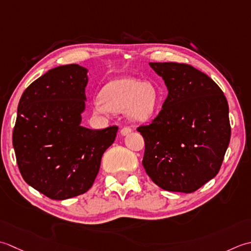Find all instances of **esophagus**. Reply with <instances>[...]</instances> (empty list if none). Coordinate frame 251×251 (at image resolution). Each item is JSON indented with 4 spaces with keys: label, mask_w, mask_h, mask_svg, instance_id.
<instances>
[{
    "label": "esophagus",
    "mask_w": 251,
    "mask_h": 251,
    "mask_svg": "<svg viewBox=\"0 0 251 251\" xmlns=\"http://www.w3.org/2000/svg\"><path fill=\"white\" fill-rule=\"evenodd\" d=\"M131 127H129V126H124L121 129V131H120V133H121V135H124V136H126V135H127L129 134V133H131Z\"/></svg>",
    "instance_id": "34e87169"
}]
</instances>
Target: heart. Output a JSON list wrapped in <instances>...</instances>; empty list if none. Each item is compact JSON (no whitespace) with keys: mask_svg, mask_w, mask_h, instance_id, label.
Returning a JSON list of instances; mask_svg holds the SVG:
<instances>
[{"mask_svg":"<svg viewBox=\"0 0 251 251\" xmlns=\"http://www.w3.org/2000/svg\"><path fill=\"white\" fill-rule=\"evenodd\" d=\"M159 94L150 82L134 78H119L110 81L101 92V100L96 99L93 103L97 114L126 111L129 118L144 122L155 115Z\"/></svg>","mask_w":251,"mask_h":251,"instance_id":"1","label":"heart"}]
</instances>
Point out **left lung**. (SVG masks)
I'll return each instance as SVG.
<instances>
[{"label":"left lung","instance_id":"left-lung-1","mask_svg":"<svg viewBox=\"0 0 251 251\" xmlns=\"http://www.w3.org/2000/svg\"><path fill=\"white\" fill-rule=\"evenodd\" d=\"M168 89L151 125L137 127L145 141L143 167L162 190L193 193L218 175L231 139L222 90L186 64L150 63Z\"/></svg>","mask_w":251,"mask_h":251}]
</instances>
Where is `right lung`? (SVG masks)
Masks as SVG:
<instances>
[{"mask_svg":"<svg viewBox=\"0 0 251 251\" xmlns=\"http://www.w3.org/2000/svg\"><path fill=\"white\" fill-rule=\"evenodd\" d=\"M88 69L58 66L30 84L19 100L13 146L24 180L55 201L88 192L101 156L118 126L92 130L81 126Z\"/></svg>","mask_w":251,"mask_h":251,"instance_id":"obj_1","label":"right lung"}]
</instances>
